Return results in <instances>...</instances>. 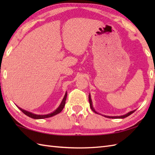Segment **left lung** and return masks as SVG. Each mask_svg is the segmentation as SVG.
I'll list each match as a JSON object with an SVG mask.
<instances>
[{
  "label": "left lung",
  "mask_w": 155,
  "mask_h": 155,
  "mask_svg": "<svg viewBox=\"0 0 155 155\" xmlns=\"http://www.w3.org/2000/svg\"><path fill=\"white\" fill-rule=\"evenodd\" d=\"M88 100H89V103H90V107L91 108V109L93 110V112H94L95 113H97V114H99L97 112L94 110V108L93 106V103H92V100H91V94H89V95H88ZM136 110H132L129 112V113H127L126 114H124V115H122V116H117V117H110V116H107V115H103L104 117H107V118H126L127 117L129 116V115H130L131 114H133L134 111H135Z\"/></svg>",
  "instance_id": "1"
}]
</instances>
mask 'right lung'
Returning <instances> with one entry per match:
<instances>
[{
  "label": "right lung",
  "mask_w": 155,
  "mask_h": 155,
  "mask_svg": "<svg viewBox=\"0 0 155 155\" xmlns=\"http://www.w3.org/2000/svg\"><path fill=\"white\" fill-rule=\"evenodd\" d=\"M67 92H66L63 99L62 100L61 103L60 104V105H59V107L54 111L52 112V113L47 114H34L32 113H31V112H29V111L22 109V108L18 107L17 105H16V106H17V107L23 113L27 115V116L31 117L32 118H35V119H42V118H49V117H53V116H54V115L60 113L62 111V110L63 109V108H64V105H65L66 99H67Z\"/></svg>",
  "instance_id": "obj_1"
}]
</instances>
